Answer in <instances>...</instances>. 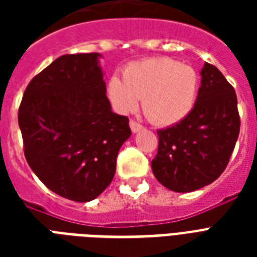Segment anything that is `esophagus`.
I'll use <instances>...</instances> for the list:
<instances>
[{
	"mask_svg": "<svg viewBox=\"0 0 257 257\" xmlns=\"http://www.w3.org/2000/svg\"><path fill=\"white\" fill-rule=\"evenodd\" d=\"M129 125H131V129H132L133 133L140 132V131H143V129H144V126H143V125H140L139 122H136L135 120H131Z\"/></svg>",
	"mask_w": 257,
	"mask_h": 257,
	"instance_id": "obj_1",
	"label": "esophagus"
}]
</instances>
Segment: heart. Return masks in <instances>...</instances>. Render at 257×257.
<instances>
[{
    "mask_svg": "<svg viewBox=\"0 0 257 257\" xmlns=\"http://www.w3.org/2000/svg\"><path fill=\"white\" fill-rule=\"evenodd\" d=\"M200 77L192 66L168 57L131 62L122 70V81H108V96L121 113L133 112L143 98V109L153 124L168 126L184 120L195 106Z\"/></svg>",
    "mask_w": 257,
    "mask_h": 257,
    "instance_id": "heart-1",
    "label": "heart"
}]
</instances>
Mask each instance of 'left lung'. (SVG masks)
I'll return each instance as SVG.
<instances>
[{
    "instance_id": "left-lung-1",
    "label": "left lung",
    "mask_w": 257,
    "mask_h": 257,
    "mask_svg": "<svg viewBox=\"0 0 257 257\" xmlns=\"http://www.w3.org/2000/svg\"><path fill=\"white\" fill-rule=\"evenodd\" d=\"M192 112L157 131L153 175L173 192L197 191L224 172L240 132L235 89L216 66L205 62Z\"/></svg>"
}]
</instances>
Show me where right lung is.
Segmentation results:
<instances>
[{"instance_id":"obj_1","label":"right lung","mask_w":257,"mask_h":257,"mask_svg":"<svg viewBox=\"0 0 257 257\" xmlns=\"http://www.w3.org/2000/svg\"><path fill=\"white\" fill-rule=\"evenodd\" d=\"M100 53L64 54L26 86L18 125L26 161L54 193L86 203L112 183L128 117L112 112Z\"/></svg>"}]
</instances>
